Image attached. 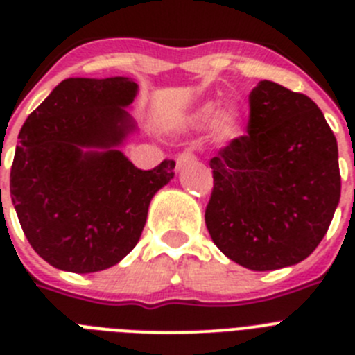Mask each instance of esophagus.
<instances>
[{
  "label": "esophagus",
  "instance_id": "esophagus-1",
  "mask_svg": "<svg viewBox=\"0 0 355 355\" xmlns=\"http://www.w3.org/2000/svg\"><path fill=\"white\" fill-rule=\"evenodd\" d=\"M192 162H196V155H193L192 150H183V153H180V155H178V158H175L178 168L187 167L188 163H192Z\"/></svg>",
  "mask_w": 355,
  "mask_h": 355
}]
</instances>
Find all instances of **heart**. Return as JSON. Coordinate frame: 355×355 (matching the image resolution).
Segmentation results:
<instances>
[{"label":"heart","mask_w":355,"mask_h":355,"mask_svg":"<svg viewBox=\"0 0 355 355\" xmlns=\"http://www.w3.org/2000/svg\"><path fill=\"white\" fill-rule=\"evenodd\" d=\"M196 119L199 124H209L215 121L213 128H215V135L222 140L236 139L240 135V114L234 108H224L220 110L216 103H206L199 108L196 114Z\"/></svg>","instance_id":"obj_1"}]
</instances>
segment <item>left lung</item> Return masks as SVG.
Returning a JSON list of instances; mask_svg holds the SVG:
<instances>
[{"instance_id":"obj_1","label":"left lung","mask_w":355,"mask_h":355,"mask_svg":"<svg viewBox=\"0 0 355 355\" xmlns=\"http://www.w3.org/2000/svg\"><path fill=\"white\" fill-rule=\"evenodd\" d=\"M247 131L211 158L206 227L229 259L265 272L306 259L327 233L341 193L338 142L309 97L263 80Z\"/></svg>"}]
</instances>
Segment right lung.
Masks as SVG:
<instances>
[{
    "mask_svg": "<svg viewBox=\"0 0 355 355\" xmlns=\"http://www.w3.org/2000/svg\"><path fill=\"white\" fill-rule=\"evenodd\" d=\"M137 92L130 78H69L19 131L12 202L30 245L55 268L117 265L139 243L150 199L174 178V159L140 171L119 150L137 130L126 112Z\"/></svg>",
    "mask_w": 355,
    "mask_h": 355,
    "instance_id": "right-lung-1",
    "label": "right lung"
}]
</instances>
